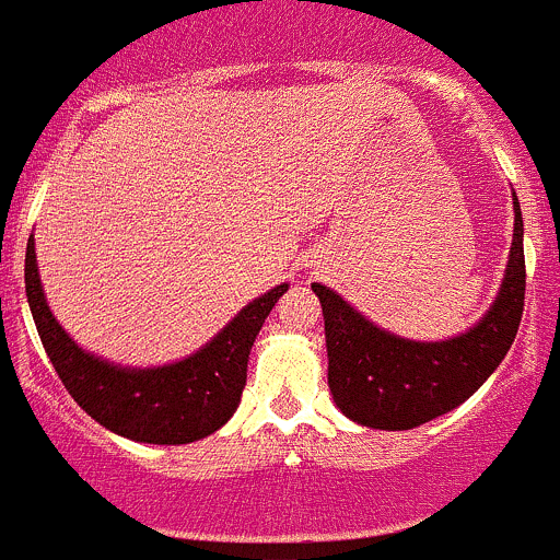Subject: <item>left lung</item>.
<instances>
[{
    "instance_id": "8db88e82",
    "label": "left lung",
    "mask_w": 560,
    "mask_h": 560,
    "mask_svg": "<svg viewBox=\"0 0 560 560\" xmlns=\"http://www.w3.org/2000/svg\"><path fill=\"white\" fill-rule=\"evenodd\" d=\"M515 200V233L504 281L490 312L447 341H409L382 330L341 295L312 284L322 303L327 385L349 420L380 431H409L471 398L499 369L517 336L525 301L523 213Z\"/></svg>"
}]
</instances>
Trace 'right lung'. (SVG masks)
Instances as JSON below:
<instances>
[{"instance_id": "right-lung-1", "label": "right lung", "mask_w": 560, "mask_h": 560, "mask_svg": "<svg viewBox=\"0 0 560 560\" xmlns=\"http://www.w3.org/2000/svg\"><path fill=\"white\" fill-rule=\"evenodd\" d=\"M24 279L39 341L67 393L107 431L145 444L197 442L233 417L246 387L254 338L290 287H273L241 308V314L191 358L160 369H121L83 352L54 319L39 284L35 238L26 244Z\"/></svg>"}]
</instances>
